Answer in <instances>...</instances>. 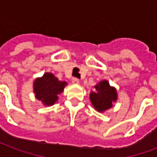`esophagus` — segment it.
I'll list each match as a JSON object with an SVG mask.
<instances>
[{
  "label": "esophagus",
  "instance_id": "1",
  "mask_svg": "<svg viewBox=\"0 0 157 157\" xmlns=\"http://www.w3.org/2000/svg\"><path fill=\"white\" fill-rule=\"evenodd\" d=\"M71 82L74 83V84H78L79 82H80V80L78 78H76V77H73L71 79Z\"/></svg>",
  "mask_w": 157,
  "mask_h": 157
}]
</instances>
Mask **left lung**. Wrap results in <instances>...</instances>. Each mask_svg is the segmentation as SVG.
<instances>
[{
	"mask_svg": "<svg viewBox=\"0 0 157 157\" xmlns=\"http://www.w3.org/2000/svg\"><path fill=\"white\" fill-rule=\"evenodd\" d=\"M94 87L96 92H91L90 99L96 110L103 112L110 109L113 106V102L117 100L115 88L110 86L107 81H102Z\"/></svg>",
	"mask_w": 157,
	"mask_h": 157,
	"instance_id": "obj_1",
	"label": "left lung"
}]
</instances>
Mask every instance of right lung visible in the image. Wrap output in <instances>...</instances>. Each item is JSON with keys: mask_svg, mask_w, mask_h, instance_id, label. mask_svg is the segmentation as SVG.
<instances>
[{"mask_svg": "<svg viewBox=\"0 0 157 157\" xmlns=\"http://www.w3.org/2000/svg\"><path fill=\"white\" fill-rule=\"evenodd\" d=\"M66 86V82L59 81L51 73H46L41 78L36 79L33 90L36 98L41 100L44 105H53Z\"/></svg>", "mask_w": 157, "mask_h": 157, "instance_id": "1", "label": "right lung"}]
</instances>
